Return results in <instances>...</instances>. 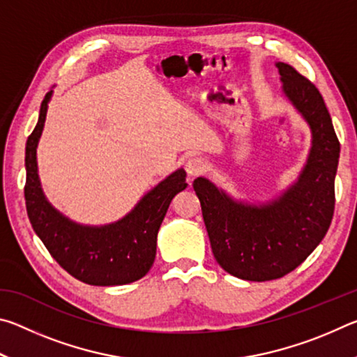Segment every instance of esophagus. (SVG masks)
Returning <instances> with one entry per match:
<instances>
[{"label":"esophagus","mask_w":357,"mask_h":357,"mask_svg":"<svg viewBox=\"0 0 357 357\" xmlns=\"http://www.w3.org/2000/svg\"><path fill=\"white\" fill-rule=\"evenodd\" d=\"M206 170V162H204L202 157H190L185 164V172L190 178H197Z\"/></svg>","instance_id":"34e87169"}]
</instances>
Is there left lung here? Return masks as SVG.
<instances>
[{"instance_id": "obj_1", "label": "left lung", "mask_w": 357, "mask_h": 357, "mask_svg": "<svg viewBox=\"0 0 357 357\" xmlns=\"http://www.w3.org/2000/svg\"><path fill=\"white\" fill-rule=\"evenodd\" d=\"M283 91L310 124L313 146L299 181L269 204L233 202L204 178L193 181L211 249L228 274L275 280L291 273L328 233L335 206L340 143L318 88L293 66L277 63Z\"/></svg>"}]
</instances>
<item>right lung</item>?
Instances as JSON below:
<instances>
[{"instance_id":"right-lung-1","label":"right lung","mask_w":357,"mask_h":357,"mask_svg":"<svg viewBox=\"0 0 357 357\" xmlns=\"http://www.w3.org/2000/svg\"><path fill=\"white\" fill-rule=\"evenodd\" d=\"M50 98L48 91L25 151V202L36 234L64 271L88 285H126L142 279L154 263L157 231L168 206L187 187L185 172L178 170L162 181L123 220L100 228L77 225L48 204L38 176L36 148Z\"/></svg>"}]
</instances>
